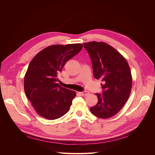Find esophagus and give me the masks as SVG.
<instances>
[{"instance_id":"obj_1","label":"esophagus","mask_w":155,"mask_h":155,"mask_svg":"<svg viewBox=\"0 0 155 155\" xmlns=\"http://www.w3.org/2000/svg\"><path fill=\"white\" fill-rule=\"evenodd\" d=\"M79 94H80V95L81 96H87L89 94V92L88 91H83V92H79Z\"/></svg>"}]
</instances>
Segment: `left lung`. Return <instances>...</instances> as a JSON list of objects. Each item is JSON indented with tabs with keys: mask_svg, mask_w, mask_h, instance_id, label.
I'll list each match as a JSON object with an SVG mask.
<instances>
[{
	"mask_svg": "<svg viewBox=\"0 0 155 155\" xmlns=\"http://www.w3.org/2000/svg\"><path fill=\"white\" fill-rule=\"evenodd\" d=\"M92 61L94 77L101 79L102 94H96L97 104L91 107L92 114L109 118L122 109L129 97L132 76L126 59L111 46L103 42L83 44Z\"/></svg>",
	"mask_w": 155,
	"mask_h": 155,
	"instance_id": "obj_1",
	"label": "left lung"
}]
</instances>
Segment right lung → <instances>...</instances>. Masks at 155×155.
I'll list each match as a JSON object with an SVG mask.
<instances>
[{
    "label": "right lung",
    "mask_w": 155,
    "mask_h": 155,
    "mask_svg": "<svg viewBox=\"0 0 155 155\" xmlns=\"http://www.w3.org/2000/svg\"><path fill=\"white\" fill-rule=\"evenodd\" d=\"M82 48L81 44L51 45L31 61L25 76L24 88L28 99L41 116L55 120L69 110L76 92L60 86L58 74Z\"/></svg>",
    "instance_id": "1"
}]
</instances>
